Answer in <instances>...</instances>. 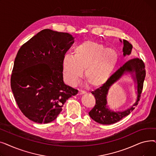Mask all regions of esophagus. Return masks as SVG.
<instances>
[{"label":"esophagus","mask_w":156,"mask_h":156,"mask_svg":"<svg viewBox=\"0 0 156 156\" xmlns=\"http://www.w3.org/2000/svg\"><path fill=\"white\" fill-rule=\"evenodd\" d=\"M85 94V92L83 91V90H80L79 92H78V95H82V94Z\"/></svg>","instance_id":"1"}]
</instances>
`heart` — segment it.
Instances as JSON below:
<instances>
[{
  "instance_id": "heart-1",
  "label": "heart",
  "mask_w": 156,
  "mask_h": 156,
  "mask_svg": "<svg viewBox=\"0 0 156 156\" xmlns=\"http://www.w3.org/2000/svg\"><path fill=\"white\" fill-rule=\"evenodd\" d=\"M114 49L93 41H85L74 49V55L65 54L62 59V75L66 82L75 85L83 74L89 85L100 87L110 78L118 62Z\"/></svg>"
}]
</instances>
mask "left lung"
<instances>
[{"label":"left lung","mask_w":156,"mask_h":156,"mask_svg":"<svg viewBox=\"0 0 156 156\" xmlns=\"http://www.w3.org/2000/svg\"><path fill=\"white\" fill-rule=\"evenodd\" d=\"M123 44L122 52L123 55H129L132 51V45L127 40L121 41ZM129 73L136 84L137 89V99L136 102L129 108L124 111L114 112L111 110L107 105V97L110 88L117 83L125 73ZM145 77V64L143 61L139 58H134L127 61L115 73L109 78L100 88L96 89L92 94L95 98V105L92 109L88 112L89 116L95 122L102 125H111L120 121L127 116L135 109L140 100L142 91L144 81Z\"/></svg>","instance_id":"1"}]
</instances>
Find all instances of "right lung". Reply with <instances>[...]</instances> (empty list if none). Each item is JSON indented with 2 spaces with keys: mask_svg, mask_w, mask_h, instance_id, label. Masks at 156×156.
Segmentation results:
<instances>
[{
  "mask_svg": "<svg viewBox=\"0 0 156 156\" xmlns=\"http://www.w3.org/2000/svg\"><path fill=\"white\" fill-rule=\"evenodd\" d=\"M68 33L45 29L24 44L14 60L11 86L23 114L38 123H48L78 90L63 81L62 59L74 43Z\"/></svg>",
  "mask_w": 156,
  "mask_h": 156,
  "instance_id": "1",
  "label": "right lung"
}]
</instances>
